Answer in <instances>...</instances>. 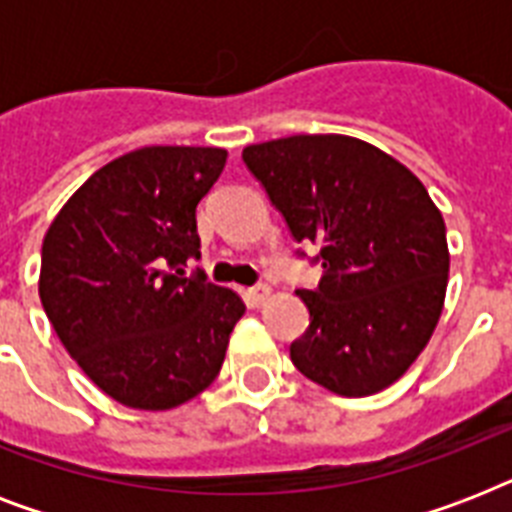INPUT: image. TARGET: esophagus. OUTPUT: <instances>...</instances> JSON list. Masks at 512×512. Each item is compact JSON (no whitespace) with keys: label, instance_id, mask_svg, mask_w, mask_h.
I'll use <instances>...</instances> for the list:
<instances>
[{"label":"esophagus","instance_id":"1","mask_svg":"<svg viewBox=\"0 0 512 512\" xmlns=\"http://www.w3.org/2000/svg\"><path fill=\"white\" fill-rule=\"evenodd\" d=\"M268 297H271V287H268V284H257V287L247 289L249 305H255V308H260Z\"/></svg>","mask_w":512,"mask_h":512}]
</instances>
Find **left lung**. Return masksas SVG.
<instances>
[{
    "mask_svg": "<svg viewBox=\"0 0 512 512\" xmlns=\"http://www.w3.org/2000/svg\"><path fill=\"white\" fill-rule=\"evenodd\" d=\"M241 159L292 239L319 247V287L297 289L311 324L289 345L292 364L337 396L388 388L428 345L444 308L446 225L425 185L348 135L268 140Z\"/></svg>",
    "mask_w": 512,
    "mask_h": 512,
    "instance_id": "1",
    "label": "left lung"
}]
</instances>
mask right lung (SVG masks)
<instances>
[{"instance_id": "1", "label": "right lung", "mask_w": 512, "mask_h": 512, "mask_svg": "<svg viewBox=\"0 0 512 512\" xmlns=\"http://www.w3.org/2000/svg\"><path fill=\"white\" fill-rule=\"evenodd\" d=\"M223 148L148 146L100 167L42 244L39 297L63 348L103 393L162 412L209 388L244 303L183 265Z\"/></svg>"}]
</instances>
